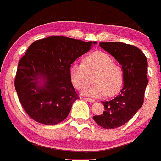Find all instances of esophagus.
I'll return each mask as SVG.
<instances>
[{
	"instance_id": "esophagus-1",
	"label": "esophagus",
	"mask_w": 161,
	"mask_h": 161,
	"mask_svg": "<svg viewBox=\"0 0 161 161\" xmlns=\"http://www.w3.org/2000/svg\"><path fill=\"white\" fill-rule=\"evenodd\" d=\"M85 100L88 101V102H95L94 99H93V98H89V97H85Z\"/></svg>"
}]
</instances>
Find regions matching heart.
<instances>
[{"mask_svg": "<svg viewBox=\"0 0 161 161\" xmlns=\"http://www.w3.org/2000/svg\"><path fill=\"white\" fill-rule=\"evenodd\" d=\"M113 61L107 53L97 51L86 55L83 64L74 62L69 68L72 84L81 90L89 85L93 76L94 83L83 91L85 94L92 97L116 94L123 87L124 72L123 68Z\"/></svg>", "mask_w": 161, "mask_h": 161, "instance_id": "obj_1", "label": "heart"}]
</instances>
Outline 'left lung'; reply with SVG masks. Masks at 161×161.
Returning <instances> with one entry per match:
<instances>
[{"label": "left lung", "mask_w": 161, "mask_h": 161, "mask_svg": "<svg viewBox=\"0 0 161 161\" xmlns=\"http://www.w3.org/2000/svg\"><path fill=\"white\" fill-rule=\"evenodd\" d=\"M99 45L122 65L124 85L114 98L102 102L105 107L103 114L95 115L93 119L103 128H117L127 123L143 106L148 83L147 58L139 48L130 44L108 42H100Z\"/></svg>", "instance_id": "1"}]
</instances>
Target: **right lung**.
Returning a JSON list of instances; mask_svg holds the SVG:
<instances>
[{"label": "right lung", "instance_id": "obj_1", "mask_svg": "<svg viewBox=\"0 0 161 161\" xmlns=\"http://www.w3.org/2000/svg\"><path fill=\"white\" fill-rule=\"evenodd\" d=\"M97 42L63 36L35 41L20 59L14 80L19 101L30 117L55 125L68 117L79 97L71 81L69 68Z\"/></svg>", "mask_w": 161, "mask_h": 161}]
</instances>
